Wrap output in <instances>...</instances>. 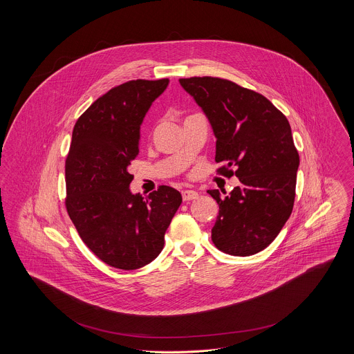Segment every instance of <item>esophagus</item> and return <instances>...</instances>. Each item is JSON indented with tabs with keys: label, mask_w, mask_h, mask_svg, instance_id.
<instances>
[{
	"label": "esophagus",
	"mask_w": 354,
	"mask_h": 354,
	"mask_svg": "<svg viewBox=\"0 0 354 354\" xmlns=\"http://www.w3.org/2000/svg\"><path fill=\"white\" fill-rule=\"evenodd\" d=\"M199 198V194L196 191H191V189H187V191H183V201L184 202H189V201H195Z\"/></svg>",
	"instance_id": "esophagus-1"
}]
</instances>
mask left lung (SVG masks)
I'll return each mask as SVG.
<instances>
[{"label": "left lung", "mask_w": 354, "mask_h": 354, "mask_svg": "<svg viewBox=\"0 0 354 354\" xmlns=\"http://www.w3.org/2000/svg\"><path fill=\"white\" fill-rule=\"evenodd\" d=\"M180 84L211 122L215 162L225 163L216 173L227 178L236 174L241 183L225 198L218 189L207 191L219 205L211 240L227 254L260 252L293 211L300 156L290 124L264 95L234 82L195 76L180 79Z\"/></svg>", "instance_id": "1"}]
</instances>
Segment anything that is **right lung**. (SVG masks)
<instances>
[{
    "instance_id": "right-lung-1",
    "label": "right lung",
    "mask_w": 354,
    "mask_h": 354,
    "mask_svg": "<svg viewBox=\"0 0 354 354\" xmlns=\"http://www.w3.org/2000/svg\"><path fill=\"white\" fill-rule=\"evenodd\" d=\"M169 79L129 80L110 88L76 121L65 160L66 212L80 239L103 263L136 270L163 248L183 202L167 185L132 195L128 166L139 152L142 121Z\"/></svg>"
}]
</instances>
